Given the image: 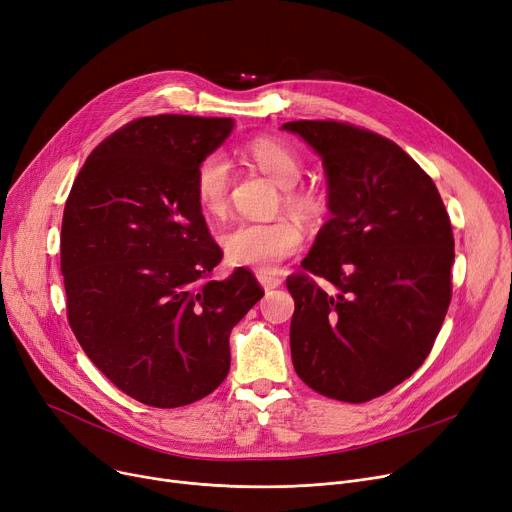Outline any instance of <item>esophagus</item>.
<instances>
[{
    "label": "esophagus",
    "mask_w": 512,
    "mask_h": 512,
    "mask_svg": "<svg viewBox=\"0 0 512 512\" xmlns=\"http://www.w3.org/2000/svg\"><path fill=\"white\" fill-rule=\"evenodd\" d=\"M257 280L261 282V286H263L265 290H274V288H278V286L282 284V280H280L278 276L267 274V272H259V274H257Z\"/></svg>",
    "instance_id": "esophagus-1"
}]
</instances>
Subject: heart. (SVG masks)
Instances as JSON below:
<instances>
[{
  "instance_id": "1",
  "label": "heart",
  "mask_w": 512,
  "mask_h": 512,
  "mask_svg": "<svg viewBox=\"0 0 512 512\" xmlns=\"http://www.w3.org/2000/svg\"><path fill=\"white\" fill-rule=\"evenodd\" d=\"M242 151L265 176L282 186L280 207H286L288 213L309 228L324 222L328 199L315 186L297 184L305 172L303 159L297 151L267 134L251 139ZM230 184L232 174L228 159L222 153H209L203 157L195 174V197L199 207L209 215H222L228 207ZM299 222L290 218L238 222L222 234V249L236 265L272 272L278 263L301 251L303 230Z\"/></svg>"
}]
</instances>
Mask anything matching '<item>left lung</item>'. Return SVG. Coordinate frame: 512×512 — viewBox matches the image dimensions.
<instances>
[{"mask_svg": "<svg viewBox=\"0 0 512 512\" xmlns=\"http://www.w3.org/2000/svg\"><path fill=\"white\" fill-rule=\"evenodd\" d=\"M282 128L324 159L332 211L303 270L286 278L292 365L319 394L367 402L419 369L444 324L454 261L448 211L434 180L382 134L338 120Z\"/></svg>", "mask_w": 512, "mask_h": 512, "instance_id": "obj_1", "label": "left lung"}]
</instances>
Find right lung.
<instances>
[{
  "label": "right lung",
  "mask_w": 512,
  "mask_h": 512,
  "mask_svg": "<svg viewBox=\"0 0 512 512\" xmlns=\"http://www.w3.org/2000/svg\"><path fill=\"white\" fill-rule=\"evenodd\" d=\"M230 130V118L132 120L91 151L66 199L68 324L105 378L149 407H184L218 388L230 332L263 297L245 267L211 278L224 253L195 174Z\"/></svg>",
  "instance_id": "right-lung-1"
}]
</instances>
